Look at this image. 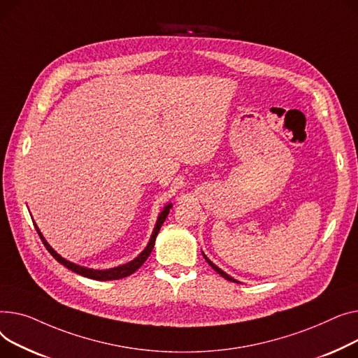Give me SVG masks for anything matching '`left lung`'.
<instances>
[{
    "mask_svg": "<svg viewBox=\"0 0 358 358\" xmlns=\"http://www.w3.org/2000/svg\"><path fill=\"white\" fill-rule=\"evenodd\" d=\"M202 255H203V253H202ZM203 259H205V260H206V263H208L209 266H211V267H213V268H214V270L218 273V275H221L224 279H227V280H229V282H236V283H238L236 279H233V278H231V276H228L227 273H225V271H222V270H221L218 266H215V264H214L211 260H209V259H208L205 255H203Z\"/></svg>",
    "mask_w": 358,
    "mask_h": 358,
    "instance_id": "obj_1",
    "label": "left lung"
}]
</instances>
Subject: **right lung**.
<instances>
[{"label":"right lung","mask_w":358,"mask_h":358,"mask_svg":"<svg viewBox=\"0 0 358 358\" xmlns=\"http://www.w3.org/2000/svg\"><path fill=\"white\" fill-rule=\"evenodd\" d=\"M171 208H172V203H167V205L163 208V211L159 214V218H157V222H156V227H155V229H153V234H152V237H150L149 244H147V247L141 251V253H140L134 260H131V262H129V263H125V264H121V266H118V267L105 268V270L88 268V267H83V266L75 264V263H72V262H69V260H66V259H63L62 256H59V255L56 253V251L49 245V243H48V241L45 240V237H43V234L40 233L38 227H37L36 224H34V227H36L37 233H38L41 241H43L45 247L48 248L49 253H50L60 264H63L65 267H68L69 270L78 273V275H80V276H85V278L94 279V280H117V279H122V278H127V276L133 275V273H134L137 268H140V267L143 266V263L147 260V257L150 256L152 250H153V247H155L156 237H157L159 231H160V227L163 225L166 217L169 215Z\"/></svg>","instance_id":"right-lung-1"}]
</instances>
